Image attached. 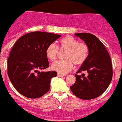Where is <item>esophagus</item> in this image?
Wrapping results in <instances>:
<instances>
[{"label":"esophagus","instance_id":"1","mask_svg":"<svg viewBox=\"0 0 122 122\" xmlns=\"http://www.w3.org/2000/svg\"><path fill=\"white\" fill-rule=\"evenodd\" d=\"M57 76H59V77H63V76H65V75L64 74H60V73H58Z\"/></svg>","mask_w":122,"mask_h":122}]
</instances>
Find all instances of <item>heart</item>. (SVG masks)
Wrapping results in <instances>:
<instances>
[{"label": "heart", "mask_w": 122, "mask_h": 122, "mask_svg": "<svg viewBox=\"0 0 122 122\" xmlns=\"http://www.w3.org/2000/svg\"><path fill=\"white\" fill-rule=\"evenodd\" d=\"M60 49L66 50L65 60H58L51 65V69L60 74H65L73 68V63L81 66L86 62L89 57V48L86 43L79 42L71 36H66L60 41ZM46 55L48 59L54 61L59 53L58 47L54 44L48 45L46 49Z\"/></svg>", "instance_id": "1"}]
</instances>
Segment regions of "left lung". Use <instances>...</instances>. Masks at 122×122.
Here are the masks:
<instances>
[{
  "instance_id": "8db88e82",
  "label": "left lung",
  "mask_w": 122,
  "mask_h": 122,
  "mask_svg": "<svg viewBox=\"0 0 122 122\" xmlns=\"http://www.w3.org/2000/svg\"><path fill=\"white\" fill-rule=\"evenodd\" d=\"M89 48V57L76 73L86 71L88 76L75 74L76 82L70 89L73 94L82 100H91L103 94L112 78L111 59L104 45L93 34L75 33Z\"/></svg>"
}]
</instances>
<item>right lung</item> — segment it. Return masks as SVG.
Wrapping results in <instances>:
<instances>
[{"label": "right lung", "mask_w": 122, "mask_h": 122, "mask_svg": "<svg viewBox=\"0 0 122 122\" xmlns=\"http://www.w3.org/2000/svg\"><path fill=\"white\" fill-rule=\"evenodd\" d=\"M61 36L43 32H33L16 41L7 62L8 76L16 90L29 98H37L49 91L56 71L40 72L49 67L46 55L48 45Z\"/></svg>", "instance_id": "add662e5"}]
</instances>
